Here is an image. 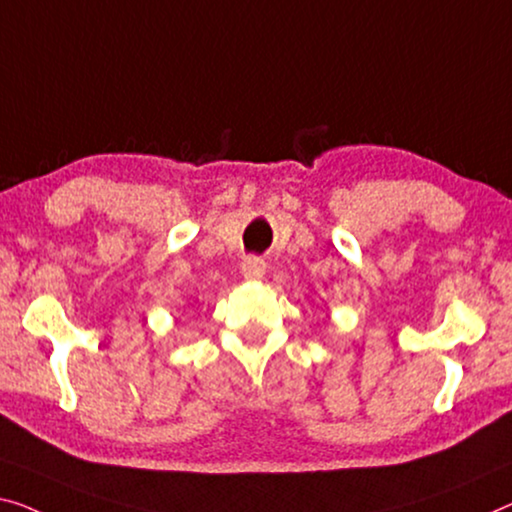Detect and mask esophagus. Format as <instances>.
Masks as SVG:
<instances>
[{"instance_id":"esophagus-1","label":"esophagus","mask_w":512,"mask_h":512,"mask_svg":"<svg viewBox=\"0 0 512 512\" xmlns=\"http://www.w3.org/2000/svg\"><path fill=\"white\" fill-rule=\"evenodd\" d=\"M266 271V262L259 257H246L241 262V276L246 280H259Z\"/></svg>"}]
</instances>
